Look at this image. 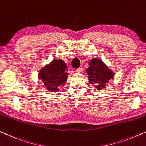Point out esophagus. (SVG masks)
<instances>
[{
    "instance_id": "obj_1",
    "label": "esophagus",
    "mask_w": 146,
    "mask_h": 146,
    "mask_svg": "<svg viewBox=\"0 0 146 146\" xmlns=\"http://www.w3.org/2000/svg\"><path fill=\"white\" fill-rule=\"evenodd\" d=\"M82 71H83L82 68H78L76 69V72H77L81 73V72H82Z\"/></svg>"
}]
</instances>
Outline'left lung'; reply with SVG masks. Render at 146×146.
<instances>
[{"instance_id": "obj_1", "label": "left lung", "mask_w": 146, "mask_h": 146, "mask_svg": "<svg viewBox=\"0 0 146 146\" xmlns=\"http://www.w3.org/2000/svg\"><path fill=\"white\" fill-rule=\"evenodd\" d=\"M89 75V80L91 84H96L98 89H102L105 84L113 78V74L107 68L102 60L93 59L89 62V66L86 70Z\"/></svg>"}]
</instances>
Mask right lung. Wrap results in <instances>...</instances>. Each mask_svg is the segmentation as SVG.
Segmentation results:
<instances>
[{
	"instance_id": "obj_1",
	"label": "right lung",
	"mask_w": 146,
	"mask_h": 146,
	"mask_svg": "<svg viewBox=\"0 0 146 146\" xmlns=\"http://www.w3.org/2000/svg\"><path fill=\"white\" fill-rule=\"evenodd\" d=\"M66 66L61 59H55L49 65L40 71L39 78L42 80L45 86L50 91L57 92L59 86L65 84L67 73L65 72Z\"/></svg>"
}]
</instances>
